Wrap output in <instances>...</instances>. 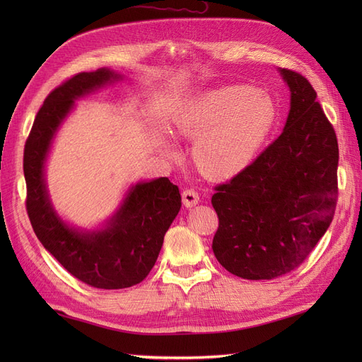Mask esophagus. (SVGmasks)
<instances>
[{
    "label": "esophagus",
    "instance_id": "esophagus-1",
    "mask_svg": "<svg viewBox=\"0 0 362 362\" xmlns=\"http://www.w3.org/2000/svg\"><path fill=\"white\" fill-rule=\"evenodd\" d=\"M198 202H199V194H198V192H194V190H192V189H185V190L182 192V204H184L185 206L190 208V206H194Z\"/></svg>",
    "mask_w": 362,
    "mask_h": 362
}]
</instances>
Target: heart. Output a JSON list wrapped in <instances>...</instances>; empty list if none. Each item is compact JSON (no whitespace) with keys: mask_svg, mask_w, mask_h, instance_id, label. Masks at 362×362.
<instances>
[{"mask_svg":"<svg viewBox=\"0 0 362 362\" xmlns=\"http://www.w3.org/2000/svg\"><path fill=\"white\" fill-rule=\"evenodd\" d=\"M278 108L250 86H225L194 98L173 119L175 134L194 140V166L210 180L233 178L255 160Z\"/></svg>","mask_w":362,"mask_h":362,"instance_id":"b5f03b06","label":"heart"}]
</instances>
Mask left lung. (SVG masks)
<instances>
[{"instance_id": "obj_1", "label": "left lung", "mask_w": 362, "mask_h": 362, "mask_svg": "<svg viewBox=\"0 0 362 362\" xmlns=\"http://www.w3.org/2000/svg\"><path fill=\"white\" fill-rule=\"evenodd\" d=\"M290 87L281 136L254 163L216 187L217 261L243 279L299 267L329 228L338 198V141L303 75L279 69Z\"/></svg>"}]
</instances>
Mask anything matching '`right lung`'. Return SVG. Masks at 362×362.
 Masks as SVG:
<instances>
[{"mask_svg": "<svg viewBox=\"0 0 362 362\" xmlns=\"http://www.w3.org/2000/svg\"><path fill=\"white\" fill-rule=\"evenodd\" d=\"M120 78V74L101 68L76 74L56 87L37 112L24 149L25 205L35 234L72 276L104 290L136 286L149 275L181 208L178 187L164 177L133 185L105 228L96 231L69 226L52 208L45 161L54 136L75 100Z\"/></svg>", "mask_w": 362, "mask_h": 362, "instance_id": "right-lung-1", "label": "right lung"}]
</instances>
